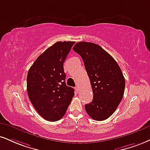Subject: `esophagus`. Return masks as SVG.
<instances>
[{"mask_svg":"<svg viewBox=\"0 0 150 150\" xmlns=\"http://www.w3.org/2000/svg\"><path fill=\"white\" fill-rule=\"evenodd\" d=\"M75 91H76V92H78V91H79V87H78V86H75Z\"/></svg>","mask_w":150,"mask_h":150,"instance_id":"1","label":"esophagus"}]
</instances>
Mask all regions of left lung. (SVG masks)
Returning a JSON list of instances; mask_svg holds the SVG:
<instances>
[{
    "label": "left lung",
    "mask_w": 150,
    "mask_h": 150,
    "mask_svg": "<svg viewBox=\"0 0 150 150\" xmlns=\"http://www.w3.org/2000/svg\"><path fill=\"white\" fill-rule=\"evenodd\" d=\"M84 61L93 93V100L85 105L93 120L103 121L114 113L123 98L125 79L116 61L101 47L80 42L73 47Z\"/></svg>",
    "instance_id": "8db88e82"
}]
</instances>
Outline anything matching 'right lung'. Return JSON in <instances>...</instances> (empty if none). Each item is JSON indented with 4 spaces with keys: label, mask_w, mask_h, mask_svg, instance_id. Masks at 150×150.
<instances>
[{
    "label": "right lung",
    "mask_w": 150,
    "mask_h": 150,
    "mask_svg": "<svg viewBox=\"0 0 150 150\" xmlns=\"http://www.w3.org/2000/svg\"><path fill=\"white\" fill-rule=\"evenodd\" d=\"M75 42H57L35 61L27 75V92L36 111L56 122L66 114L74 89L66 86L64 63Z\"/></svg>",
    "instance_id": "right-lung-1"
}]
</instances>
